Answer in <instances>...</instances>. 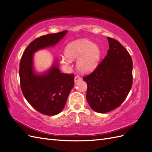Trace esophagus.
Masks as SVG:
<instances>
[{
  "instance_id": "34e87169",
  "label": "esophagus",
  "mask_w": 152,
  "mask_h": 152,
  "mask_svg": "<svg viewBox=\"0 0 152 152\" xmlns=\"http://www.w3.org/2000/svg\"><path fill=\"white\" fill-rule=\"evenodd\" d=\"M82 80V79H81V77H79V75H76L75 77V79H74V81H75V82L76 83V82H77L78 81H79V80Z\"/></svg>"
}]
</instances>
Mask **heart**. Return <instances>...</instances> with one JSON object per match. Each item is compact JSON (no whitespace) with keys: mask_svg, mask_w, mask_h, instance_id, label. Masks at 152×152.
<instances>
[{"mask_svg":"<svg viewBox=\"0 0 152 152\" xmlns=\"http://www.w3.org/2000/svg\"><path fill=\"white\" fill-rule=\"evenodd\" d=\"M66 57L60 58L63 65H68L70 60L79 58L77 66L79 70L84 73H89L97 66L101 56V50L97 45L92 41L86 39H79L69 43L65 49Z\"/></svg>","mask_w":152,"mask_h":152,"instance_id":"heart-1","label":"heart"}]
</instances>
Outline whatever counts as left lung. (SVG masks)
<instances>
[{
    "instance_id": "obj_1",
    "label": "left lung",
    "mask_w": 152,
    "mask_h": 152,
    "mask_svg": "<svg viewBox=\"0 0 152 152\" xmlns=\"http://www.w3.org/2000/svg\"><path fill=\"white\" fill-rule=\"evenodd\" d=\"M107 56L89 75L83 77L87 85L86 99L98 113H107L118 107L132 85V61L127 50L116 40L107 37Z\"/></svg>"
}]
</instances>
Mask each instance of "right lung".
I'll use <instances>...</instances> for the list:
<instances>
[{
	"instance_id": "obj_1",
	"label": "right lung",
	"mask_w": 152,
	"mask_h": 152,
	"mask_svg": "<svg viewBox=\"0 0 152 152\" xmlns=\"http://www.w3.org/2000/svg\"><path fill=\"white\" fill-rule=\"evenodd\" d=\"M67 30L37 38L28 45L20 64V79L22 93L32 107L41 113L55 115L65 107L69 93L74 86V75L60 72L58 61L42 74L35 73L34 54L39 49L56 44Z\"/></svg>"
}]
</instances>
